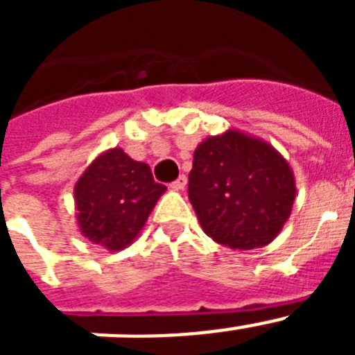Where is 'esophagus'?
Listing matches in <instances>:
<instances>
[{
	"label": "esophagus",
	"mask_w": 355,
	"mask_h": 355,
	"mask_svg": "<svg viewBox=\"0 0 355 355\" xmlns=\"http://www.w3.org/2000/svg\"><path fill=\"white\" fill-rule=\"evenodd\" d=\"M187 181H188L187 175H180V178H178V180L171 184V187L174 188V190H183V188L187 187Z\"/></svg>",
	"instance_id": "esophagus-1"
}]
</instances>
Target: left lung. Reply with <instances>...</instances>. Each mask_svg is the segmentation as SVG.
I'll return each mask as SVG.
<instances>
[{
  "mask_svg": "<svg viewBox=\"0 0 355 355\" xmlns=\"http://www.w3.org/2000/svg\"><path fill=\"white\" fill-rule=\"evenodd\" d=\"M293 171L272 144L238 130L193 150L188 197L209 238L233 250L268 245L291 215Z\"/></svg>",
  "mask_w": 355,
  "mask_h": 355,
  "instance_id": "left-lung-1",
  "label": "left lung"
}]
</instances>
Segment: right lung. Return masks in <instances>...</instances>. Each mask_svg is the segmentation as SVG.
Segmentation results:
<instances>
[{"instance_id":"add662e5","label":"right lung","mask_w":355,"mask_h":355,"mask_svg":"<svg viewBox=\"0 0 355 355\" xmlns=\"http://www.w3.org/2000/svg\"><path fill=\"white\" fill-rule=\"evenodd\" d=\"M165 190L147 163L135 162L121 147L105 150L74 184L80 233L110 252L126 249Z\"/></svg>"}]
</instances>
